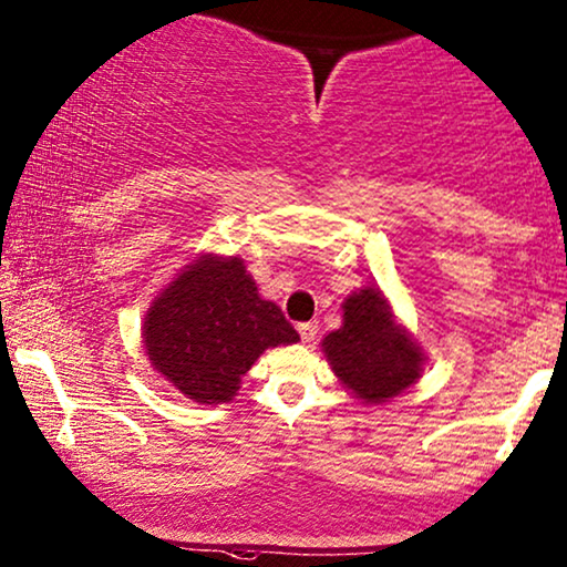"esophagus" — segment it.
Listing matches in <instances>:
<instances>
[{
  "label": "esophagus",
  "mask_w": 567,
  "mask_h": 567,
  "mask_svg": "<svg viewBox=\"0 0 567 567\" xmlns=\"http://www.w3.org/2000/svg\"><path fill=\"white\" fill-rule=\"evenodd\" d=\"M299 334H301L303 342H315L317 334H319V324L317 322H301Z\"/></svg>",
  "instance_id": "1"
}]
</instances>
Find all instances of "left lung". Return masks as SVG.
Masks as SVG:
<instances>
[{
  "instance_id": "obj_1",
  "label": "left lung",
  "mask_w": 567,
  "mask_h": 567,
  "mask_svg": "<svg viewBox=\"0 0 567 567\" xmlns=\"http://www.w3.org/2000/svg\"><path fill=\"white\" fill-rule=\"evenodd\" d=\"M332 373L363 404H385L422 379L426 355L389 299L363 286L342 301V324L322 340Z\"/></svg>"
}]
</instances>
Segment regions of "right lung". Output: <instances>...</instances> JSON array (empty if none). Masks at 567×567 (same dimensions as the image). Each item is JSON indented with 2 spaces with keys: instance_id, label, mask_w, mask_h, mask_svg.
I'll return each instance as SVG.
<instances>
[{
  "instance_id": "1",
  "label": "right lung",
  "mask_w": 567,
  "mask_h": 567,
  "mask_svg": "<svg viewBox=\"0 0 567 567\" xmlns=\"http://www.w3.org/2000/svg\"><path fill=\"white\" fill-rule=\"evenodd\" d=\"M299 342L237 256L199 252L163 286L143 322L153 371L196 404H227L268 348Z\"/></svg>"
}]
</instances>
